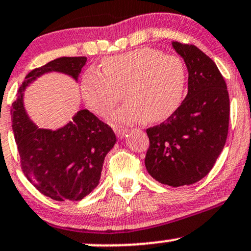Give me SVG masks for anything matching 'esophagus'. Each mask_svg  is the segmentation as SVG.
Listing matches in <instances>:
<instances>
[{
  "label": "esophagus",
  "mask_w": 251,
  "mask_h": 251,
  "mask_svg": "<svg viewBox=\"0 0 251 251\" xmlns=\"http://www.w3.org/2000/svg\"><path fill=\"white\" fill-rule=\"evenodd\" d=\"M128 131H130V130H128V128H124V127H114V132H115V134H117V136L119 137V138H123V137L125 136V134L127 133Z\"/></svg>",
  "instance_id": "esophagus-1"
}]
</instances>
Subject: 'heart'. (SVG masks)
<instances>
[{"label": "heart", "instance_id": "1", "mask_svg": "<svg viewBox=\"0 0 251 251\" xmlns=\"http://www.w3.org/2000/svg\"><path fill=\"white\" fill-rule=\"evenodd\" d=\"M102 73L85 71L81 90L88 107L106 117L121 99L127 100L113 114L117 123L167 119L184 95L187 73L182 59L151 48L137 49L102 60Z\"/></svg>", "mask_w": 251, "mask_h": 251}]
</instances>
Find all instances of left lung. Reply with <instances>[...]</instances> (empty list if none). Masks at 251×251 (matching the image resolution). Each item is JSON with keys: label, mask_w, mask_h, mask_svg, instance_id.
Masks as SVG:
<instances>
[{"label": "left lung", "mask_w": 251, "mask_h": 251, "mask_svg": "<svg viewBox=\"0 0 251 251\" xmlns=\"http://www.w3.org/2000/svg\"><path fill=\"white\" fill-rule=\"evenodd\" d=\"M188 69V93L166 121L147 130L145 167L158 182L189 186L205 177L227 138L230 100L216 63L192 44L173 41Z\"/></svg>", "instance_id": "8db88e82"}]
</instances>
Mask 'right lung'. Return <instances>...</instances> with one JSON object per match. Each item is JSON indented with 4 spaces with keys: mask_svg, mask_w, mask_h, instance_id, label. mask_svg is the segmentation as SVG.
I'll list each match as a JSON object with an SVG mask.
<instances>
[{
    "mask_svg": "<svg viewBox=\"0 0 251 251\" xmlns=\"http://www.w3.org/2000/svg\"><path fill=\"white\" fill-rule=\"evenodd\" d=\"M85 62V57H62L33 69L25 77L10 109L21 170L38 191L57 201H78L98 186L104 157L114 147L117 137L88 109L77 112L74 121L59 130L35 127L24 109L23 92L49 71H59L77 79Z\"/></svg>",
    "mask_w": 251,
    "mask_h": 251,
    "instance_id": "1",
    "label": "right lung"
}]
</instances>
